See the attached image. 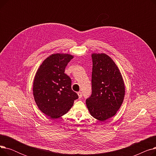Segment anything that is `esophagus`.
Wrapping results in <instances>:
<instances>
[{"mask_svg":"<svg viewBox=\"0 0 156 156\" xmlns=\"http://www.w3.org/2000/svg\"><path fill=\"white\" fill-rule=\"evenodd\" d=\"M77 94H78V97H79L80 99V98L82 97V93H81V92H78Z\"/></svg>","mask_w":156,"mask_h":156,"instance_id":"esophagus-1","label":"esophagus"}]
</instances>
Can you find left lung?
<instances>
[{
  "label": "left lung",
  "instance_id": "1",
  "mask_svg": "<svg viewBox=\"0 0 156 156\" xmlns=\"http://www.w3.org/2000/svg\"><path fill=\"white\" fill-rule=\"evenodd\" d=\"M92 58V94L86 104L91 115L103 121L115 115L120 108L125 97V85L118 68L110 57L94 54Z\"/></svg>",
  "mask_w": 156,
  "mask_h": 156
}]
</instances>
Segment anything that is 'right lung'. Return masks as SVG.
Listing matches in <instances>:
<instances>
[{"instance_id": "1", "label": "right lung", "mask_w": 156, "mask_h": 156, "mask_svg": "<svg viewBox=\"0 0 156 156\" xmlns=\"http://www.w3.org/2000/svg\"><path fill=\"white\" fill-rule=\"evenodd\" d=\"M69 54H54L38 68L34 81V99L40 110L52 119L66 113L78 95L71 89V79L64 73Z\"/></svg>"}]
</instances>
